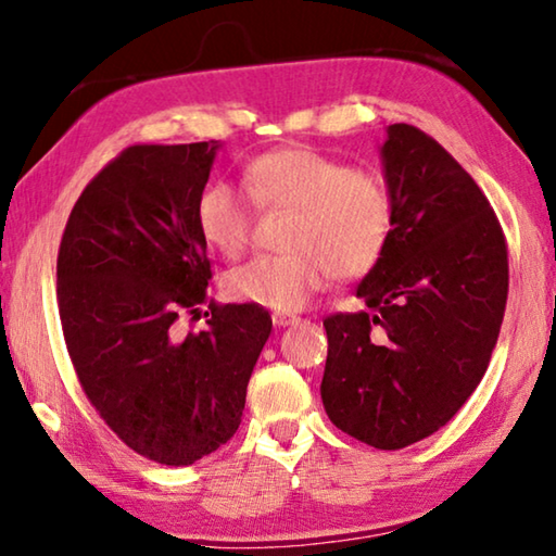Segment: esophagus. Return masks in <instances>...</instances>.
<instances>
[{
	"label": "esophagus",
	"instance_id": "esophagus-1",
	"mask_svg": "<svg viewBox=\"0 0 556 556\" xmlns=\"http://www.w3.org/2000/svg\"><path fill=\"white\" fill-rule=\"evenodd\" d=\"M270 319H273V325H276L278 329H280V327H288V325H295V323H298V317H295V315H286V313H273V315H270Z\"/></svg>",
	"mask_w": 556,
	"mask_h": 556
}]
</instances>
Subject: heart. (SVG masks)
<instances>
[{
	"instance_id": "b5f03b06",
	"label": "heart",
	"mask_w": 556,
	"mask_h": 556,
	"mask_svg": "<svg viewBox=\"0 0 556 556\" xmlns=\"http://www.w3.org/2000/svg\"><path fill=\"white\" fill-rule=\"evenodd\" d=\"M253 202L290 210L286 253L256 256L227 273L224 288L239 303L295 313L327 286L364 278L381 263L393 237L395 202L381 173L354 168L309 146H283L253 159L243 170ZM194 219L202 239L224 256H239L253 214L227 180L202 190Z\"/></svg>"
}]
</instances>
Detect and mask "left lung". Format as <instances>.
<instances>
[{"label":"left lung","instance_id":"1","mask_svg":"<svg viewBox=\"0 0 556 556\" xmlns=\"http://www.w3.org/2000/svg\"><path fill=\"white\" fill-rule=\"evenodd\" d=\"M395 224L356 288L362 313L325 319V410L376 450L434 434L481 383L508 300V247L479 185L432 136L388 126Z\"/></svg>","mask_w":556,"mask_h":556}]
</instances>
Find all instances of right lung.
Masks as SVG:
<instances>
[{
	"instance_id": "obj_1",
	"label": "right lung",
	"mask_w": 556,
	"mask_h": 556,
	"mask_svg": "<svg viewBox=\"0 0 556 556\" xmlns=\"http://www.w3.org/2000/svg\"><path fill=\"white\" fill-rule=\"evenodd\" d=\"M219 141L139 143L87 182L58 251V313L87 401L136 454L188 466L239 430L270 315L210 303L212 278L194 207ZM204 313V315H210Z\"/></svg>"
}]
</instances>
